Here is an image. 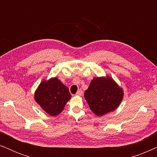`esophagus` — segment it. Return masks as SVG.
<instances>
[{
  "label": "esophagus",
  "mask_w": 157,
  "mask_h": 157,
  "mask_svg": "<svg viewBox=\"0 0 157 157\" xmlns=\"http://www.w3.org/2000/svg\"><path fill=\"white\" fill-rule=\"evenodd\" d=\"M82 94H83V91H81V90H78V91H77V93L76 94V96H81L82 95Z\"/></svg>",
  "instance_id": "esophagus-1"
}]
</instances>
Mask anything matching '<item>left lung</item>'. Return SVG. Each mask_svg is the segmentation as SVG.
Returning <instances> with one entry per match:
<instances>
[{
    "label": "left lung",
    "instance_id": "8db88e82",
    "mask_svg": "<svg viewBox=\"0 0 157 157\" xmlns=\"http://www.w3.org/2000/svg\"><path fill=\"white\" fill-rule=\"evenodd\" d=\"M84 97L92 112L98 117L117 109L124 97V90L111 77H96L91 80Z\"/></svg>",
    "mask_w": 157,
    "mask_h": 157
}]
</instances>
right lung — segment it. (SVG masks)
<instances>
[{
    "label": "right lung",
    "instance_id": "right-lung-1",
    "mask_svg": "<svg viewBox=\"0 0 157 157\" xmlns=\"http://www.w3.org/2000/svg\"><path fill=\"white\" fill-rule=\"evenodd\" d=\"M71 98L68 87L56 77L43 80L34 94L36 102L51 117L61 113Z\"/></svg>",
    "mask_w": 157,
    "mask_h": 157
}]
</instances>
